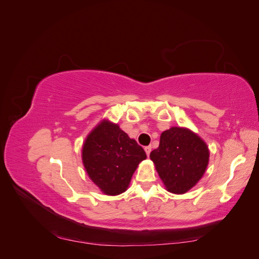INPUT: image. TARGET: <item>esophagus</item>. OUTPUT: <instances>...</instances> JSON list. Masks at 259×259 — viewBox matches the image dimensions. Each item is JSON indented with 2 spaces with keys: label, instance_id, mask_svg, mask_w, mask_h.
Here are the masks:
<instances>
[{
  "label": "esophagus",
  "instance_id": "34e87169",
  "mask_svg": "<svg viewBox=\"0 0 259 259\" xmlns=\"http://www.w3.org/2000/svg\"><path fill=\"white\" fill-rule=\"evenodd\" d=\"M145 151H146L147 155L150 154V152H151V146H148V147H146V148H145Z\"/></svg>",
  "mask_w": 259,
  "mask_h": 259
}]
</instances>
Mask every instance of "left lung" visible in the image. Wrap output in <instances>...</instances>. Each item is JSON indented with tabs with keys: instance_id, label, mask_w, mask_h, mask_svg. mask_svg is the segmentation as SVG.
<instances>
[{
	"instance_id": "obj_1",
	"label": "left lung",
	"mask_w": 259,
	"mask_h": 259,
	"mask_svg": "<svg viewBox=\"0 0 259 259\" xmlns=\"http://www.w3.org/2000/svg\"><path fill=\"white\" fill-rule=\"evenodd\" d=\"M156 171L168 192L184 194L199 183L209 161L206 143L187 127L164 131L160 145L150 153Z\"/></svg>"
}]
</instances>
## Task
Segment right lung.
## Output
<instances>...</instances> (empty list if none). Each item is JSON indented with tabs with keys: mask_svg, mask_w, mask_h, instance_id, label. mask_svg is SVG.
<instances>
[{
	"mask_svg": "<svg viewBox=\"0 0 259 259\" xmlns=\"http://www.w3.org/2000/svg\"><path fill=\"white\" fill-rule=\"evenodd\" d=\"M146 158V152L136 140L108 119L101 120L90 132L82 147L86 173L107 195L126 191L133 174Z\"/></svg>",
	"mask_w": 259,
	"mask_h": 259,
	"instance_id": "obj_1",
	"label": "right lung"
}]
</instances>
